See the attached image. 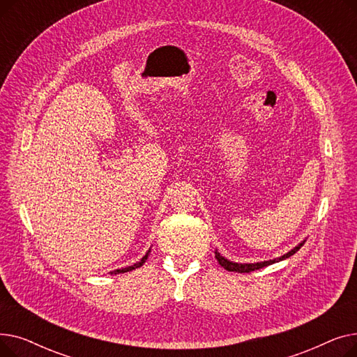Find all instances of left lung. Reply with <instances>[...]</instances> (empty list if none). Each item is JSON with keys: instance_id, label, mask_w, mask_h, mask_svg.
Returning a JSON list of instances; mask_svg holds the SVG:
<instances>
[{"instance_id": "1", "label": "left lung", "mask_w": 357, "mask_h": 357, "mask_svg": "<svg viewBox=\"0 0 357 357\" xmlns=\"http://www.w3.org/2000/svg\"><path fill=\"white\" fill-rule=\"evenodd\" d=\"M305 241V240H304ZM304 241L303 243H299L298 246H295L291 252H288L287 255H284V256H280V257H278V259H273V260H266V261H257V264H236V261H230V260H227L226 257H222L217 250H215V259L218 260V264L224 268V269H227L229 272H238V273H249V272H252V271H257V269H261V268H265V266H269V265H272V264H276V261H280V260H284V259H288V257H291L294 253H296L299 249H301V246L304 245Z\"/></svg>"}]
</instances>
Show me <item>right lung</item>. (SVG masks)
<instances>
[{"instance_id":"obj_1","label":"right lung","mask_w":357,"mask_h":357,"mask_svg":"<svg viewBox=\"0 0 357 357\" xmlns=\"http://www.w3.org/2000/svg\"><path fill=\"white\" fill-rule=\"evenodd\" d=\"M150 252V250H149ZM149 252L142 257V260L140 261H137V264H135V265H131V266H127V268H123V269H117V271H112V272H109L111 275L114 273V275H117V273H124V272H130V271H133V269H136V268H140L144 261L147 260V256H149Z\"/></svg>"}]
</instances>
